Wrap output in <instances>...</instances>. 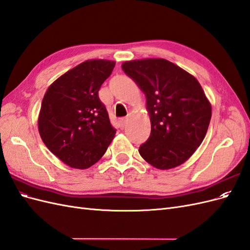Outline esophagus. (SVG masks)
Returning a JSON list of instances; mask_svg holds the SVG:
<instances>
[{"label": "esophagus", "mask_w": 250, "mask_h": 250, "mask_svg": "<svg viewBox=\"0 0 250 250\" xmlns=\"http://www.w3.org/2000/svg\"><path fill=\"white\" fill-rule=\"evenodd\" d=\"M126 123H127V118H122L119 120V126L120 128H122V129L126 126Z\"/></svg>", "instance_id": "1"}]
</instances>
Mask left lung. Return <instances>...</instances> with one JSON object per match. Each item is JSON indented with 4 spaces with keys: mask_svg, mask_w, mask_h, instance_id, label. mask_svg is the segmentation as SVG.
I'll list each match as a JSON object with an SVG mask.
<instances>
[{
    "mask_svg": "<svg viewBox=\"0 0 250 250\" xmlns=\"http://www.w3.org/2000/svg\"><path fill=\"white\" fill-rule=\"evenodd\" d=\"M122 69L146 96L151 133L141 156L160 170L178 167L200 146L209 125L211 106L200 83L163 58L130 60Z\"/></svg>",
    "mask_w": 250,
    "mask_h": 250,
    "instance_id": "8db88e82",
    "label": "left lung"
}]
</instances>
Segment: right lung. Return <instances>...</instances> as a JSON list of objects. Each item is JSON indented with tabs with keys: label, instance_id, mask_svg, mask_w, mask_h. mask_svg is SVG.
Here are the masks:
<instances>
[{
	"label": "right lung",
	"instance_id": "1",
	"mask_svg": "<svg viewBox=\"0 0 250 250\" xmlns=\"http://www.w3.org/2000/svg\"><path fill=\"white\" fill-rule=\"evenodd\" d=\"M112 60L90 59L57 78L47 89L39 115L44 145L74 169L92 167L115 138L98 92L115 67Z\"/></svg>",
	"mask_w": 250,
	"mask_h": 250
}]
</instances>
